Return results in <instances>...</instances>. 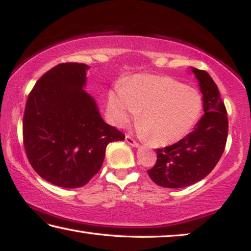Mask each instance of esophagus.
Wrapping results in <instances>:
<instances>
[{"mask_svg":"<svg viewBox=\"0 0 251 251\" xmlns=\"http://www.w3.org/2000/svg\"><path fill=\"white\" fill-rule=\"evenodd\" d=\"M126 141L128 142L130 146H132V147H134V148H138L139 146H140L136 140H134V139H132L130 136H126Z\"/></svg>","mask_w":251,"mask_h":251,"instance_id":"1","label":"esophagus"}]
</instances>
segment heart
Here are the masks:
<instances>
[{
    "label": "heart",
    "instance_id": "b5f03b06",
    "mask_svg": "<svg viewBox=\"0 0 251 251\" xmlns=\"http://www.w3.org/2000/svg\"><path fill=\"white\" fill-rule=\"evenodd\" d=\"M111 121L118 126L138 115L139 132L155 146L176 144L201 117L202 96L168 77L137 75L115 86L107 98Z\"/></svg>",
    "mask_w": 251,
    "mask_h": 251
}]
</instances>
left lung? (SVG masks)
Wrapping results in <instances>:
<instances>
[{
  "mask_svg": "<svg viewBox=\"0 0 251 251\" xmlns=\"http://www.w3.org/2000/svg\"><path fill=\"white\" fill-rule=\"evenodd\" d=\"M203 95L204 114L194 130L176 144L157 149V161L148 174L157 185L180 188L203 179L225 151L228 117L217 84L205 71L192 67Z\"/></svg>",
  "mask_w": 251,
  "mask_h": 251,
  "instance_id": "8db88e82",
  "label": "left lung"
}]
</instances>
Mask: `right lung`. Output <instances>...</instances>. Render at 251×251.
Instances as JSON below:
<instances>
[{"mask_svg": "<svg viewBox=\"0 0 251 251\" xmlns=\"http://www.w3.org/2000/svg\"><path fill=\"white\" fill-rule=\"evenodd\" d=\"M88 68L63 63L50 69L30 92L23 115L30 165L42 178L65 188L86 185L101 168L106 146L125 140L83 90Z\"/></svg>", "mask_w": 251, "mask_h": 251, "instance_id": "obj_1", "label": "right lung"}]
</instances>
